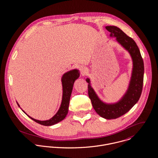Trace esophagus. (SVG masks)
<instances>
[{
	"label": "esophagus",
	"instance_id": "1",
	"mask_svg": "<svg viewBox=\"0 0 158 158\" xmlns=\"http://www.w3.org/2000/svg\"><path fill=\"white\" fill-rule=\"evenodd\" d=\"M80 72H81V74L84 76L87 73H88V69L85 66H81L80 68Z\"/></svg>",
	"mask_w": 158,
	"mask_h": 158
}]
</instances>
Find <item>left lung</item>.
Segmentation results:
<instances>
[{"mask_svg":"<svg viewBox=\"0 0 158 158\" xmlns=\"http://www.w3.org/2000/svg\"><path fill=\"white\" fill-rule=\"evenodd\" d=\"M106 28L111 33L110 36L116 37L117 41L129 52L132 57L133 68L129 88L118 102L106 104L97 97L90 86V80L87 78L86 80L89 83L88 95L95 112L105 118L115 119L129 111L139 100L143 88L144 65L139 47L131 38L117 27L106 26Z\"/></svg>","mask_w":158,"mask_h":158,"instance_id":"obj_1","label":"left lung"}]
</instances>
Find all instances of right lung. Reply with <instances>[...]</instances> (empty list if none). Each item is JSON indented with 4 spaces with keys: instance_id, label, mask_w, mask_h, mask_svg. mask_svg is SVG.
<instances>
[{
    "instance_id": "add662e5",
    "label": "right lung",
    "mask_w": 158,
    "mask_h": 158,
    "mask_svg": "<svg viewBox=\"0 0 158 158\" xmlns=\"http://www.w3.org/2000/svg\"><path fill=\"white\" fill-rule=\"evenodd\" d=\"M80 73L78 70L74 69L70 71H69L64 73L62 77V85H63V98L62 102L61 104V106L57 113L50 119L44 120V121H40L33 118L32 117H30L27 115L23 111V112L25 113L31 119L34 120L35 122L44 126H51L55 125L61 120H63L68 114L69 106V101L70 98L72 93V90L73 89V86L75 81L79 77ZM18 106H19V104L18 103ZM20 107V106H19Z\"/></svg>"
}]
</instances>
